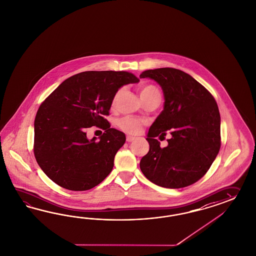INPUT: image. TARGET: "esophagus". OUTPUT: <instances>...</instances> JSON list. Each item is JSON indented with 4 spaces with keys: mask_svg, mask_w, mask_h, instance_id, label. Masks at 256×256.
<instances>
[{
    "mask_svg": "<svg viewBox=\"0 0 256 256\" xmlns=\"http://www.w3.org/2000/svg\"><path fill=\"white\" fill-rule=\"evenodd\" d=\"M136 140V138L135 137H132V136H128L126 137V142H134Z\"/></svg>",
    "mask_w": 256,
    "mask_h": 256,
    "instance_id": "obj_1",
    "label": "esophagus"
}]
</instances>
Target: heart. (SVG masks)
<instances>
[{
	"instance_id": "b5f03b06",
	"label": "heart",
	"mask_w": 256,
	"mask_h": 256,
	"mask_svg": "<svg viewBox=\"0 0 256 256\" xmlns=\"http://www.w3.org/2000/svg\"><path fill=\"white\" fill-rule=\"evenodd\" d=\"M119 93H120V91H118L112 98V105L116 102ZM152 95H160L159 90L154 86L144 84L140 88V98L149 97ZM118 124L120 130H122L123 132L130 133V134H138L142 128V126L144 124V121L138 119V118H132V116H124V118L118 120Z\"/></svg>"
}]
</instances>
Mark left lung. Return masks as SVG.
Here are the masks:
<instances>
[{"label":"left lung","instance_id":"obj_1","mask_svg":"<svg viewBox=\"0 0 256 256\" xmlns=\"http://www.w3.org/2000/svg\"><path fill=\"white\" fill-rule=\"evenodd\" d=\"M161 86L164 109L147 133L149 152L140 159L142 172L152 184L182 188L202 178L221 146V118L214 98L192 76L180 70L159 68L144 72ZM170 130L164 148L154 138Z\"/></svg>","mask_w":256,"mask_h":256}]
</instances>
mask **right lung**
Returning a JSON list of instances; mask_svg holds the SVG:
<instances>
[{"label": "right lung", "instance_id": "obj_1", "mask_svg": "<svg viewBox=\"0 0 256 256\" xmlns=\"http://www.w3.org/2000/svg\"><path fill=\"white\" fill-rule=\"evenodd\" d=\"M140 80L128 72H83L63 81L42 104L34 120V156L42 170L60 186L86 191L110 174L126 135L110 128L112 98L124 84ZM106 130L98 140L85 130Z\"/></svg>", "mask_w": 256, "mask_h": 256}]
</instances>
